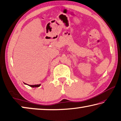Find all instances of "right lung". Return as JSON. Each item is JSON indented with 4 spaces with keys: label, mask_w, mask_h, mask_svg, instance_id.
I'll use <instances>...</instances> for the list:
<instances>
[{
    "label": "right lung",
    "mask_w": 121,
    "mask_h": 121,
    "mask_svg": "<svg viewBox=\"0 0 121 121\" xmlns=\"http://www.w3.org/2000/svg\"><path fill=\"white\" fill-rule=\"evenodd\" d=\"M24 84H26V85H29V86H30V87H39V86H40V85H41V84H37V85H28V84H26L24 83Z\"/></svg>",
    "instance_id": "right-lung-1"
}]
</instances>
